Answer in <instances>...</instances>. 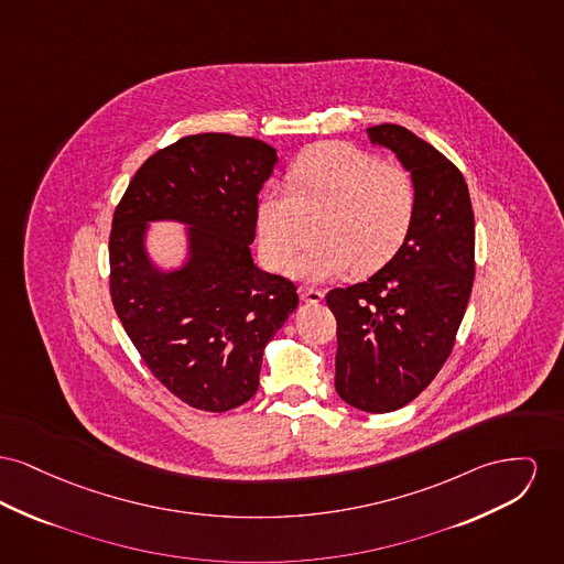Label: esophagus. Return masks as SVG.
<instances>
[{"mask_svg":"<svg viewBox=\"0 0 564 564\" xmlns=\"http://www.w3.org/2000/svg\"><path fill=\"white\" fill-rule=\"evenodd\" d=\"M300 299L306 300L311 304H317L324 300V292L315 290V288H300Z\"/></svg>","mask_w":564,"mask_h":564,"instance_id":"esophagus-1","label":"esophagus"}]
</instances>
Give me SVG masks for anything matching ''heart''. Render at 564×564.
Here are the masks:
<instances>
[{
	"label": "heart",
	"mask_w": 564,
	"mask_h": 564,
	"mask_svg": "<svg viewBox=\"0 0 564 564\" xmlns=\"http://www.w3.org/2000/svg\"><path fill=\"white\" fill-rule=\"evenodd\" d=\"M288 185H268L256 206L265 264H290L304 238V217L319 213L317 240L292 264L304 281H330L356 268L370 274L404 247L417 213L411 172L351 142L328 140L304 149L288 167Z\"/></svg>",
	"instance_id": "heart-1"
}]
</instances>
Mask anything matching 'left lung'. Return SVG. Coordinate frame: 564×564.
<instances>
[{
    "instance_id": "obj_1",
    "label": "left lung",
    "mask_w": 564,
    "mask_h": 564,
    "mask_svg": "<svg viewBox=\"0 0 564 564\" xmlns=\"http://www.w3.org/2000/svg\"><path fill=\"white\" fill-rule=\"evenodd\" d=\"M417 187L404 247L365 283L326 296L336 317L334 388L347 404L390 413L420 397L449 358L475 279V217L463 172L402 126L366 130Z\"/></svg>"
}]
</instances>
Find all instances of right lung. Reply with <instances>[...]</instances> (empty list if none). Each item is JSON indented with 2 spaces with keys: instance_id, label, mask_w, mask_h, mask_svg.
I'll return each instance as SVG.
<instances>
[{
  "instance_id": "obj_1",
  "label": "right lung",
  "mask_w": 564,
  "mask_h": 564,
  "mask_svg": "<svg viewBox=\"0 0 564 564\" xmlns=\"http://www.w3.org/2000/svg\"><path fill=\"white\" fill-rule=\"evenodd\" d=\"M276 151L232 133L185 135L153 153L115 208L108 238L110 299L142 362L185 404L221 413L258 392L265 343L299 306L294 281L260 270L258 194ZM193 226V260L155 271L143 224Z\"/></svg>"
}]
</instances>
